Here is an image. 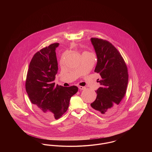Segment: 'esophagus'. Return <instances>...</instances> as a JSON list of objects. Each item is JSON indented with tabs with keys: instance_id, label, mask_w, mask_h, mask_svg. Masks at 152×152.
Listing matches in <instances>:
<instances>
[{
	"instance_id": "34e87169",
	"label": "esophagus",
	"mask_w": 152,
	"mask_h": 152,
	"mask_svg": "<svg viewBox=\"0 0 152 152\" xmlns=\"http://www.w3.org/2000/svg\"><path fill=\"white\" fill-rule=\"evenodd\" d=\"M79 88L80 89H81V90H84V89H86V87H83V86H79Z\"/></svg>"
}]
</instances>
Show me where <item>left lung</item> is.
I'll return each mask as SVG.
<instances>
[{
	"mask_svg": "<svg viewBox=\"0 0 152 152\" xmlns=\"http://www.w3.org/2000/svg\"><path fill=\"white\" fill-rule=\"evenodd\" d=\"M97 63L94 72L99 73L101 87L96 92V100L91 106L96 112L103 115L112 113L123 100L126 91L128 73L121 53L109 42L91 38Z\"/></svg>",
	"mask_w": 152,
	"mask_h": 152,
	"instance_id": "obj_1",
	"label": "left lung"
}]
</instances>
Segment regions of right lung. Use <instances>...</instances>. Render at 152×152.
<instances>
[{
  "instance_id": "add662e5",
  "label": "right lung",
  "mask_w": 152,
  "mask_h": 152,
  "mask_svg": "<svg viewBox=\"0 0 152 152\" xmlns=\"http://www.w3.org/2000/svg\"><path fill=\"white\" fill-rule=\"evenodd\" d=\"M58 43L52 44L37 52L29 63L26 80V89L37 111L45 118L58 119L66 112L73 95L78 88L72 86H55L58 72L56 48Z\"/></svg>"
}]
</instances>
